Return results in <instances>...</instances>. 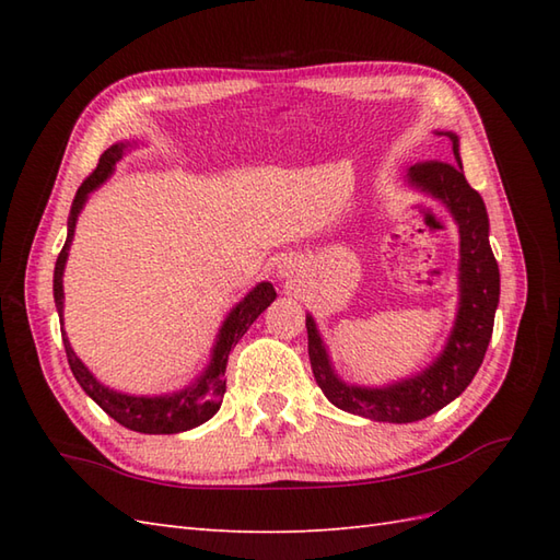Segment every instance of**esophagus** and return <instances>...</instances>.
I'll return each mask as SVG.
<instances>
[{
    "label": "esophagus",
    "instance_id": "34e87169",
    "mask_svg": "<svg viewBox=\"0 0 560 560\" xmlns=\"http://www.w3.org/2000/svg\"><path fill=\"white\" fill-rule=\"evenodd\" d=\"M289 271H291L289 261H281V265H279V277H289Z\"/></svg>",
    "mask_w": 560,
    "mask_h": 560
}]
</instances>
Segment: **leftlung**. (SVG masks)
Here are the masks:
<instances>
[{"label": "left lung", "mask_w": 560, "mask_h": 560, "mask_svg": "<svg viewBox=\"0 0 560 560\" xmlns=\"http://www.w3.org/2000/svg\"><path fill=\"white\" fill-rule=\"evenodd\" d=\"M438 135L447 137L452 144V153H445L450 161L431 159L416 163L409 168L407 180L411 187L443 201L459 229V307L443 353L423 373L399 380L395 385H347L329 363L313 315L305 317L307 353L319 389L341 411L373 421L411 423L447 407L477 375L493 335L501 271L489 243V213L481 195L462 173L459 137L455 132Z\"/></svg>", "instance_id": "1"}]
</instances>
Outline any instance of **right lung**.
Wrapping results in <instances>:
<instances>
[{
  "label": "right lung",
  "mask_w": 560,
  "mask_h": 560,
  "mask_svg": "<svg viewBox=\"0 0 560 560\" xmlns=\"http://www.w3.org/2000/svg\"><path fill=\"white\" fill-rule=\"evenodd\" d=\"M129 141H120V144H113L108 151H103V156L86 180L81 183L77 189V197L71 201L69 221H67V243L55 261V279H52V291H55V305L59 313V325H62V341L67 351V361L71 373H74L77 383L81 389L98 404V407L115 419L120 425L129 428V431L137 433H149V435H171V433H183L189 428H197L205 421H209L213 413L219 411L225 392V363H229V353L237 341L243 339L249 325L267 311L269 303L277 299V291L269 281H261L249 291L245 299L237 303L229 317L223 319L219 329L217 343L211 349V361L205 368L192 385L173 392V395H161V397H135V395H122V392L110 389L101 385L86 365L79 361V355L71 349V343L65 335V323H62V307H65V289H62V277H65V265L69 257V245L71 237H74L77 219L86 205L89 195L93 189L101 187L108 180L115 163L125 156Z\"/></svg>",
  "instance_id": "1"
}]
</instances>
